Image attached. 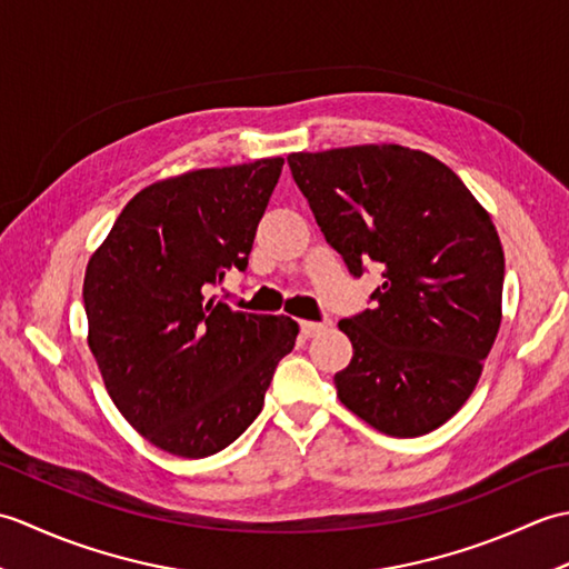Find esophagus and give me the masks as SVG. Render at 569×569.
Returning a JSON list of instances; mask_svg holds the SVG:
<instances>
[{
	"mask_svg": "<svg viewBox=\"0 0 569 569\" xmlns=\"http://www.w3.org/2000/svg\"><path fill=\"white\" fill-rule=\"evenodd\" d=\"M328 328V322H312V320H300V335L303 337H316Z\"/></svg>",
	"mask_w": 569,
	"mask_h": 569,
	"instance_id": "esophagus-1",
	"label": "esophagus"
}]
</instances>
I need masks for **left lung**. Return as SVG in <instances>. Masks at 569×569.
I'll return each instance as SVG.
<instances>
[{"mask_svg": "<svg viewBox=\"0 0 569 569\" xmlns=\"http://www.w3.org/2000/svg\"><path fill=\"white\" fill-rule=\"evenodd\" d=\"M288 166L349 273L383 269L373 306L340 320L355 355L337 396L393 438L440 428L475 391L501 325L491 217L455 171L398 143L291 153Z\"/></svg>", "mask_w": 569, "mask_h": 569, "instance_id": "left-lung-1", "label": "left lung"}]
</instances>
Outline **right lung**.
<instances>
[{
	"label": "right lung",
	"instance_id": "right-lung-1",
	"mask_svg": "<svg viewBox=\"0 0 569 569\" xmlns=\"http://www.w3.org/2000/svg\"><path fill=\"white\" fill-rule=\"evenodd\" d=\"M283 159L202 168L137 192L84 271L88 345L107 391L161 450H224L261 413L298 322L204 300L247 271Z\"/></svg>",
	"mask_w": 569,
	"mask_h": 569
}]
</instances>
